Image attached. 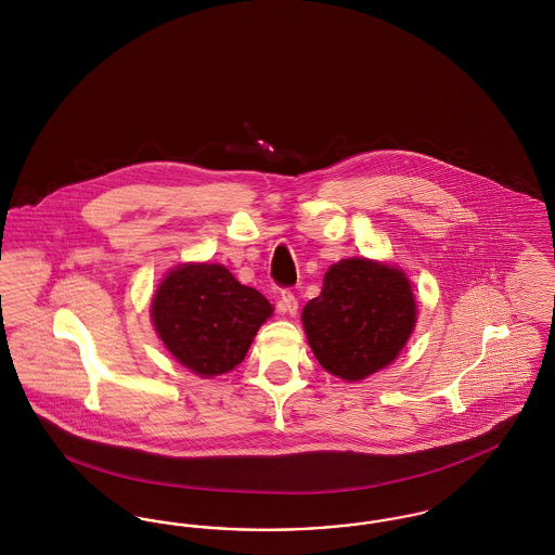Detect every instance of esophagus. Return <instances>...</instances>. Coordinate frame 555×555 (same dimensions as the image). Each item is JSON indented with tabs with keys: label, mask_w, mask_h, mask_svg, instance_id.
<instances>
[{
	"label": "esophagus",
	"mask_w": 555,
	"mask_h": 555,
	"mask_svg": "<svg viewBox=\"0 0 555 555\" xmlns=\"http://www.w3.org/2000/svg\"><path fill=\"white\" fill-rule=\"evenodd\" d=\"M297 308H299L297 297H295L289 289L281 291V297H279V301H276V310L283 312V314L295 317V314H297Z\"/></svg>",
	"instance_id": "obj_1"
}]
</instances>
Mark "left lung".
<instances>
[{"mask_svg": "<svg viewBox=\"0 0 555 555\" xmlns=\"http://www.w3.org/2000/svg\"><path fill=\"white\" fill-rule=\"evenodd\" d=\"M301 320L322 369L362 380L396 360L414 331L416 301L401 270L364 258L341 260L328 268Z\"/></svg>", "mask_w": 555, "mask_h": 555, "instance_id": "8db88e82", "label": "left lung"}]
</instances>
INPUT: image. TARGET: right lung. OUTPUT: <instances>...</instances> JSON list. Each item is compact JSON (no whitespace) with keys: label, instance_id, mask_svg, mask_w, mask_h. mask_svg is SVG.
Returning a JSON list of instances; mask_svg holds the SVG:
<instances>
[{"label":"right lung","instance_id":"1","mask_svg":"<svg viewBox=\"0 0 555 555\" xmlns=\"http://www.w3.org/2000/svg\"><path fill=\"white\" fill-rule=\"evenodd\" d=\"M270 314L264 295L241 285L220 264L179 266L162 281L152 304L159 339L199 376L241 364Z\"/></svg>","mask_w":555,"mask_h":555}]
</instances>
